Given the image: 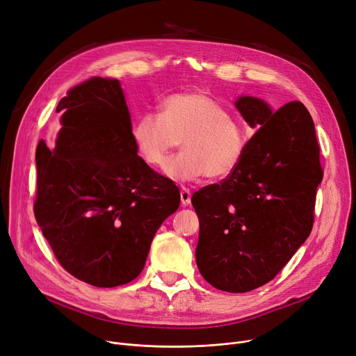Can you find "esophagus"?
<instances>
[{
  "label": "esophagus",
  "instance_id": "1",
  "mask_svg": "<svg viewBox=\"0 0 356 356\" xmlns=\"http://www.w3.org/2000/svg\"><path fill=\"white\" fill-rule=\"evenodd\" d=\"M191 197H192V192L188 188H181L180 191V200L183 207H188L191 203Z\"/></svg>",
  "mask_w": 356,
  "mask_h": 356
}]
</instances>
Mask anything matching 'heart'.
Segmentation results:
<instances>
[{
	"mask_svg": "<svg viewBox=\"0 0 356 356\" xmlns=\"http://www.w3.org/2000/svg\"><path fill=\"white\" fill-rule=\"evenodd\" d=\"M131 137L140 159L154 168L163 167L181 141L184 152L167 165L168 176L177 180L229 177L250 143L245 125L200 90L165 97L160 115L153 112L140 115Z\"/></svg>",
	"mask_w": 356,
	"mask_h": 356,
	"instance_id": "heart-1",
	"label": "heart"
}]
</instances>
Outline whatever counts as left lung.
Segmentation results:
<instances>
[{
	"mask_svg": "<svg viewBox=\"0 0 356 356\" xmlns=\"http://www.w3.org/2000/svg\"><path fill=\"white\" fill-rule=\"evenodd\" d=\"M235 105L257 133L236 170L195 192L192 204L200 274L218 290L245 293L271 282L310 235L323 168L302 102L275 112L252 97Z\"/></svg>",
	"mask_w": 356,
	"mask_h": 356,
	"instance_id": "left-lung-1",
	"label": "left lung"
}]
</instances>
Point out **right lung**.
<instances>
[{"instance_id":"add662e5","label":"right lung","mask_w":356,"mask_h":356,"mask_svg":"<svg viewBox=\"0 0 356 356\" xmlns=\"http://www.w3.org/2000/svg\"><path fill=\"white\" fill-rule=\"evenodd\" d=\"M56 112L63 114L56 147L40 141L35 149V220L69 274L95 287L127 284L177 211L180 191L137 154L117 79L73 86Z\"/></svg>"}]
</instances>
